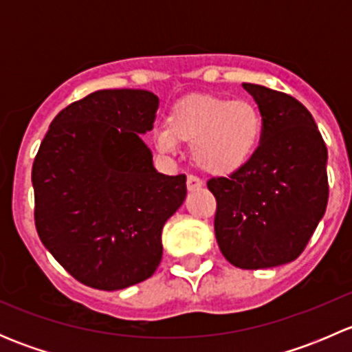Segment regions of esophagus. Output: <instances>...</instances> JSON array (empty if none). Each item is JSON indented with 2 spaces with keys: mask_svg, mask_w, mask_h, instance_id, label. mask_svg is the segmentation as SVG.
<instances>
[{
  "mask_svg": "<svg viewBox=\"0 0 352 352\" xmlns=\"http://www.w3.org/2000/svg\"><path fill=\"white\" fill-rule=\"evenodd\" d=\"M202 187V180L196 175H189L187 177V189L189 190H197Z\"/></svg>",
  "mask_w": 352,
  "mask_h": 352,
  "instance_id": "34e87169",
  "label": "esophagus"
}]
</instances>
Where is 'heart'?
<instances>
[{"label": "heart", "mask_w": 352, "mask_h": 352, "mask_svg": "<svg viewBox=\"0 0 352 352\" xmlns=\"http://www.w3.org/2000/svg\"><path fill=\"white\" fill-rule=\"evenodd\" d=\"M261 133V113L250 102L190 95L175 104L166 126L156 131L155 140L163 153H173L179 141L192 143L197 165L206 172L223 175L247 163Z\"/></svg>", "instance_id": "heart-1"}]
</instances>
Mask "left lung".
Returning <instances> with one entry per match:
<instances>
[{
	"instance_id": "8db88e82",
	"label": "left lung",
	"mask_w": 352,
	"mask_h": 352,
	"mask_svg": "<svg viewBox=\"0 0 352 352\" xmlns=\"http://www.w3.org/2000/svg\"><path fill=\"white\" fill-rule=\"evenodd\" d=\"M262 116L258 146L228 177H212L214 233L226 261L265 269L300 257L329 201L327 146L291 95L243 83Z\"/></svg>"
}]
</instances>
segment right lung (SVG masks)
I'll use <instances>...</instances> for the list:
<instances>
[{
  "label": "right lung",
  "mask_w": 352,
  "mask_h": 352,
  "mask_svg": "<svg viewBox=\"0 0 352 352\" xmlns=\"http://www.w3.org/2000/svg\"><path fill=\"white\" fill-rule=\"evenodd\" d=\"M158 97L98 90L63 109L32 166L38 239L83 285L116 291L153 276L162 230L187 196L186 175H163L140 134Z\"/></svg>",
  "instance_id": "right-lung-1"
}]
</instances>
